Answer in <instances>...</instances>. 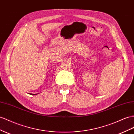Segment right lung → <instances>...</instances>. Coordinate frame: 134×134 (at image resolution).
Returning a JSON list of instances; mask_svg holds the SVG:
<instances>
[{
    "label": "right lung",
    "mask_w": 134,
    "mask_h": 134,
    "mask_svg": "<svg viewBox=\"0 0 134 134\" xmlns=\"http://www.w3.org/2000/svg\"><path fill=\"white\" fill-rule=\"evenodd\" d=\"M30 95H37L38 93H37V94H32V93H30Z\"/></svg>",
    "instance_id": "add662e5"
}]
</instances>
